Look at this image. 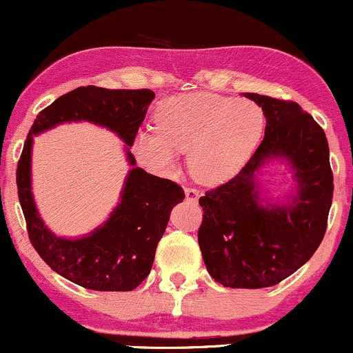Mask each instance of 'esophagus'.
Wrapping results in <instances>:
<instances>
[{"mask_svg":"<svg viewBox=\"0 0 353 353\" xmlns=\"http://www.w3.org/2000/svg\"><path fill=\"white\" fill-rule=\"evenodd\" d=\"M184 192H185V199H188L189 202H197V201H199V197H201V190L199 189L185 188Z\"/></svg>","mask_w":353,"mask_h":353,"instance_id":"34e87169","label":"esophagus"}]
</instances>
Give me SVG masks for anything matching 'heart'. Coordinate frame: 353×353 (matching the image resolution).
<instances>
[{
    "label": "heart",
    "mask_w": 353,
    "mask_h": 353,
    "mask_svg": "<svg viewBox=\"0 0 353 353\" xmlns=\"http://www.w3.org/2000/svg\"><path fill=\"white\" fill-rule=\"evenodd\" d=\"M156 129L139 132L136 151L152 168L169 171L179 151L196 179L222 182L244 168L264 132V112L252 101L189 92L161 101Z\"/></svg>",
    "instance_id": "heart-1"
}]
</instances>
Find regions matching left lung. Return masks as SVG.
Returning <instances> with one entry per match:
<instances>
[{"label":"left lung","instance_id":"8db88e82","mask_svg":"<svg viewBox=\"0 0 353 353\" xmlns=\"http://www.w3.org/2000/svg\"><path fill=\"white\" fill-rule=\"evenodd\" d=\"M262 108L265 134L237 176L199 199L197 241L210 277L230 289L282 282L314 255L327 230L334 197L323 129L294 101L245 92ZM291 165L298 194L283 206L261 204L254 176L267 160Z\"/></svg>","mask_w":353,"mask_h":353}]
</instances>
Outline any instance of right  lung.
<instances>
[{"label":"right lung","mask_w":353,"mask_h":353,"mask_svg":"<svg viewBox=\"0 0 353 353\" xmlns=\"http://www.w3.org/2000/svg\"><path fill=\"white\" fill-rule=\"evenodd\" d=\"M154 96L151 89H72L36 116L24 141L16 184L28 236L36 252L54 272L84 289L103 292L136 289L151 272L157 242L168 228L172 208L185 197L184 190L176 182L134 168V156L125 148L132 169L111 217L89 236L58 237L44 225L31 194L33 136L61 123L89 121L111 129L125 144L132 145Z\"/></svg>","instance_id":"1"}]
</instances>
